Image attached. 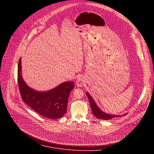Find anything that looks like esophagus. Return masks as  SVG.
I'll return each mask as SVG.
<instances>
[{
  "label": "esophagus",
  "mask_w": 154,
  "mask_h": 154,
  "mask_svg": "<svg viewBox=\"0 0 154 154\" xmlns=\"http://www.w3.org/2000/svg\"><path fill=\"white\" fill-rule=\"evenodd\" d=\"M85 80L84 77H79V78H77V80H76V85L77 86H82L84 84H85Z\"/></svg>",
  "instance_id": "esophagus-1"
}]
</instances>
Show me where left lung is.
<instances>
[{
	"mask_svg": "<svg viewBox=\"0 0 154 154\" xmlns=\"http://www.w3.org/2000/svg\"><path fill=\"white\" fill-rule=\"evenodd\" d=\"M86 94H87L88 98L89 101H90L91 108V110H92V113L97 119H104V120H109V119H111L113 118L120 117L121 116H125V115H126V114H127V113H125L123 115H115L106 113L103 112L102 110H101V109L99 108V107L97 105L96 103L94 102V99L92 98V97L91 96V95L88 93L86 92Z\"/></svg>",
	"mask_w": 154,
	"mask_h": 154,
	"instance_id": "left-lung-1",
	"label": "left lung"
}]
</instances>
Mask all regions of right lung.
<instances>
[{"mask_svg": "<svg viewBox=\"0 0 154 154\" xmlns=\"http://www.w3.org/2000/svg\"><path fill=\"white\" fill-rule=\"evenodd\" d=\"M17 82L23 101L41 116L58 119L66 112L68 97L74 88L73 82H63L46 91H36L27 85L22 75L21 58L17 67Z\"/></svg>", "mask_w": 154, "mask_h": 154, "instance_id": "right-lung-1", "label": "right lung"}]
</instances>
